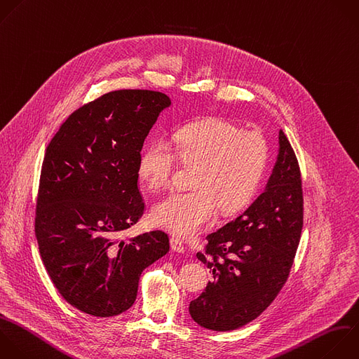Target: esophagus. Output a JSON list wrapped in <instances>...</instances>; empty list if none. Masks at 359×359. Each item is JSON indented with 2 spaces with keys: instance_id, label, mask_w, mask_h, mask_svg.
<instances>
[{
  "instance_id": "34e87169",
  "label": "esophagus",
  "mask_w": 359,
  "mask_h": 359,
  "mask_svg": "<svg viewBox=\"0 0 359 359\" xmlns=\"http://www.w3.org/2000/svg\"><path fill=\"white\" fill-rule=\"evenodd\" d=\"M170 244H171V250H172V251H175V252H181V254H184V252H185L184 243H182L178 237H171Z\"/></svg>"
}]
</instances>
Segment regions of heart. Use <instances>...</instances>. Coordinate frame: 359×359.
I'll return each instance as SVG.
<instances>
[{"label":"heart","instance_id":"b5f03b06","mask_svg":"<svg viewBox=\"0 0 359 359\" xmlns=\"http://www.w3.org/2000/svg\"><path fill=\"white\" fill-rule=\"evenodd\" d=\"M268 143L258 130L241 128L224 118L210 116L180 128L171 146L150 143L139 158V177L153 191L165 188L175 157L195 167L185 192H172L158 201L151 219L180 237L198 233L215 215H234L255 196L268 164Z\"/></svg>","mask_w":359,"mask_h":359}]
</instances>
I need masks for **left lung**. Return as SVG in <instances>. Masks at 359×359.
<instances>
[{"instance_id":"left-lung-1","label":"left lung","mask_w":359,"mask_h":359,"mask_svg":"<svg viewBox=\"0 0 359 359\" xmlns=\"http://www.w3.org/2000/svg\"><path fill=\"white\" fill-rule=\"evenodd\" d=\"M278 156L264 192L238 216L206 237L196 258L212 272L189 303L202 327L229 331L257 318L287 279L303 226L299 164L282 130Z\"/></svg>"}]
</instances>
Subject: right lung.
<instances>
[{
    "mask_svg": "<svg viewBox=\"0 0 359 359\" xmlns=\"http://www.w3.org/2000/svg\"><path fill=\"white\" fill-rule=\"evenodd\" d=\"M168 107L157 91L108 93L73 112L46 149L35 219L39 252L60 294L87 314L130 309L142 272L170 250L160 230L121 238L144 212L140 151Z\"/></svg>",
    "mask_w": 359,
    "mask_h": 359,
    "instance_id": "obj_1",
    "label": "right lung"
}]
</instances>
